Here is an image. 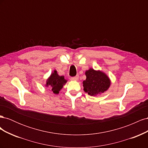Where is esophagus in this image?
Segmentation results:
<instances>
[{"instance_id": "1", "label": "esophagus", "mask_w": 148, "mask_h": 148, "mask_svg": "<svg viewBox=\"0 0 148 148\" xmlns=\"http://www.w3.org/2000/svg\"><path fill=\"white\" fill-rule=\"evenodd\" d=\"M78 78H79V76H78V75H77V76H75V77L71 78V79L74 80V81H77V80L78 79Z\"/></svg>"}]
</instances>
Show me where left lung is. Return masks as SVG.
Returning <instances> with one entry per match:
<instances>
[{"label":"left lung","instance_id":"obj_1","mask_svg":"<svg viewBox=\"0 0 148 148\" xmlns=\"http://www.w3.org/2000/svg\"><path fill=\"white\" fill-rule=\"evenodd\" d=\"M86 78L83 82L84 92L95 96L104 92L110 86V79L105 73L90 69L85 71Z\"/></svg>","mask_w":148,"mask_h":148}]
</instances>
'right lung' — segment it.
<instances>
[{"instance_id": "right-lung-1", "label": "right lung", "mask_w": 148, "mask_h": 148, "mask_svg": "<svg viewBox=\"0 0 148 148\" xmlns=\"http://www.w3.org/2000/svg\"><path fill=\"white\" fill-rule=\"evenodd\" d=\"M66 82L67 80L64 78V76L59 75L57 70H55L47 79L45 86L51 88L53 93L58 95Z\"/></svg>"}]
</instances>
